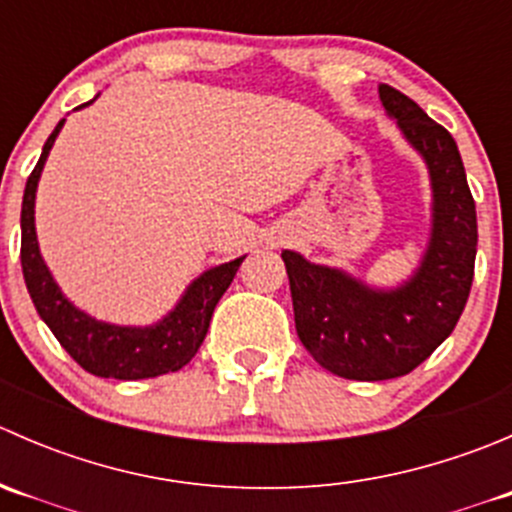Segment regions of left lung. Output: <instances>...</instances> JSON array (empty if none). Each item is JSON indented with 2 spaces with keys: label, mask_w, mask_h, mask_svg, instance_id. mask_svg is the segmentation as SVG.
<instances>
[{
  "label": "left lung",
  "mask_w": 512,
  "mask_h": 512,
  "mask_svg": "<svg viewBox=\"0 0 512 512\" xmlns=\"http://www.w3.org/2000/svg\"><path fill=\"white\" fill-rule=\"evenodd\" d=\"M379 96L431 173V245L414 280L374 292L344 272L282 252L299 339L324 369L354 381L396 379L436 352L468 302L478 247L476 200L453 136L401 91L384 84Z\"/></svg>",
  "instance_id": "obj_1"
}]
</instances>
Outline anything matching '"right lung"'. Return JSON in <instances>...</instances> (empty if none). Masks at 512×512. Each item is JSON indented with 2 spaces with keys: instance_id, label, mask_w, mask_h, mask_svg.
<instances>
[{
  "instance_id": "obj_1",
  "label": "right lung",
  "mask_w": 512,
  "mask_h": 512,
  "mask_svg": "<svg viewBox=\"0 0 512 512\" xmlns=\"http://www.w3.org/2000/svg\"><path fill=\"white\" fill-rule=\"evenodd\" d=\"M64 121L56 123L51 136L46 138L39 163L34 165L27 180L22 200V272L27 282L29 297H32L36 312L44 319L46 327L54 332L61 347L71 354V359L86 369L89 374L101 379H151V376L178 371L198 354L205 334H208L210 319H213L215 304L230 287L240 260L225 262L200 275L188 287L178 307L156 324V327H113L91 319L89 314L79 312L69 299L56 287L54 277L46 270L39 255V242L34 230V195L39 183L41 168L59 136Z\"/></svg>"
}]
</instances>
